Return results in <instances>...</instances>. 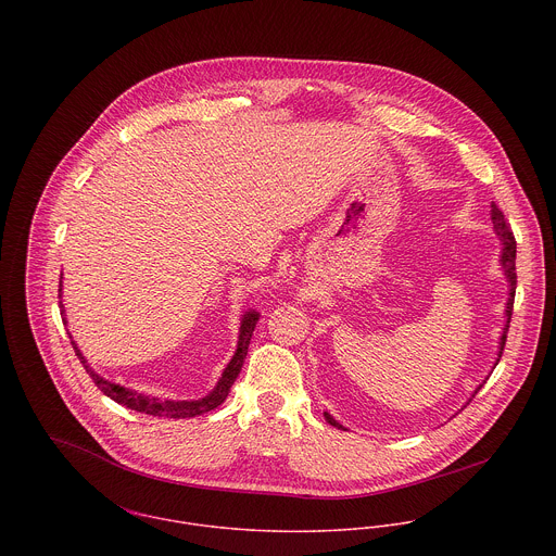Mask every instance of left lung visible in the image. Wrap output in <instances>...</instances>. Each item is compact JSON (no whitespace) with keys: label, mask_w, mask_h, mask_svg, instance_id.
<instances>
[{"label":"left lung","mask_w":556,"mask_h":556,"mask_svg":"<svg viewBox=\"0 0 556 556\" xmlns=\"http://www.w3.org/2000/svg\"><path fill=\"white\" fill-rule=\"evenodd\" d=\"M490 218H492V225H494L496 236H498L501 243H503V250H501V267H503V271H505L507 282H509V298H507V304H505V317H507V320H505L503 336H501V342H498V357H501V353H503V349H505V340H507V329H509L511 311H514V295H516V239H514V233H511L509 225L505 223L503 212H501L494 203H492V214H490ZM496 364H498V359H496ZM483 383H485V381H483ZM483 383H481V386H483ZM481 386L477 388L471 397H476L477 392L481 390ZM469 402H471V400H469ZM469 402H467V404H469ZM325 419H327L331 426L342 428L329 413H325Z\"/></svg>","instance_id":"left-lung-1"}]
</instances>
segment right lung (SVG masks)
Returning a JSON list of instances; mask_svg holds the SVG:
<instances>
[{"mask_svg": "<svg viewBox=\"0 0 556 556\" xmlns=\"http://www.w3.org/2000/svg\"><path fill=\"white\" fill-rule=\"evenodd\" d=\"M60 298H62V280H60ZM60 308H62V315H64V304L60 300ZM66 323V315L62 318ZM256 320H258V313L254 311H248L243 317H241V327H239V340L238 351L233 355V359L227 364L218 386L201 400H162V397L148 396V394H139L130 388H122V386H115L111 381H106L104 377H100L98 372H93V368L87 364V359L83 357V353L77 346V342L73 340V349L77 353V357L85 368V372L91 377V381L96 383V388L104 394V396L115 400L117 404L126 406V408H132V410H139V413H146V415H154V417H173V419H184V417H197V415H203L216 406H220L229 392H231V386L236 383L238 379L239 370L243 366V359H245V353H248V344H250V338H252V331L256 327ZM71 336V333H68ZM73 338V336H71Z\"/></svg>", "mask_w": 556, "mask_h": 556, "instance_id": "1", "label": "right lung"}]
</instances>
